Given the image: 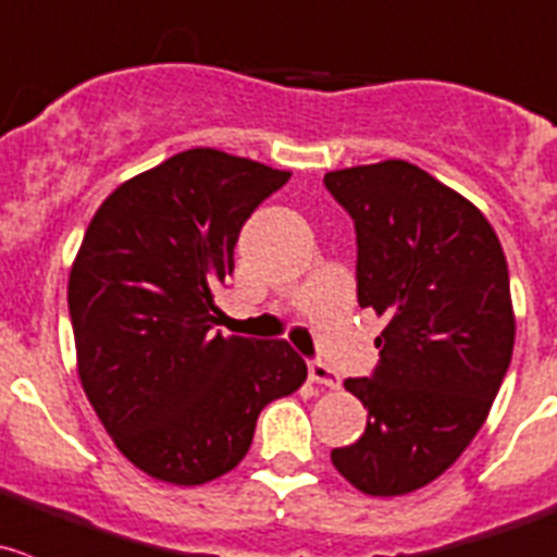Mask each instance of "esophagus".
<instances>
[{
  "label": "esophagus",
  "instance_id": "esophagus-1",
  "mask_svg": "<svg viewBox=\"0 0 557 557\" xmlns=\"http://www.w3.org/2000/svg\"><path fill=\"white\" fill-rule=\"evenodd\" d=\"M307 372H310L312 383H321V386H326V388H337L339 386L337 372H334L329 364H323L321 359L307 361Z\"/></svg>",
  "mask_w": 557,
  "mask_h": 557
}]
</instances>
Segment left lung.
<instances>
[{
    "label": "left lung",
    "mask_w": 557,
    "mask_h": 557,
    "mask_svg": "<svg viewBox=\"0 0 557 557\" xmlns=\"http://www.w3.org/2000/svg\"><path fill=\"white\" fill-rule=\"evenodd\" d=\"M323 185L354 220L359 307L386 321L372 375L345 381L364 435L332 462L367 495L413 493L466 451L509 370V267L487 218L405 160Z\"/></svg>",
    "instance_id": "8db88e82"
}]
</instances>
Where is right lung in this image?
<instances>
[{"instance_id":"obj_1","label":"right lung","mask_w":557,"mask_h":557,"mask_svg":"<svg viewBox=\"0 0 557 557\" xmlns=\"http://www.w3.org/2000/svg\"><path fill=\"white\" fill-rule=\"evenodd\" d=\"M290 180L218 149L133 176L91 218L67 285L78 375L124 457L160 482H212L242 462L258 413L307 364L285 339L218 329L234 247Z\"/></svg>"}]
</instances>
